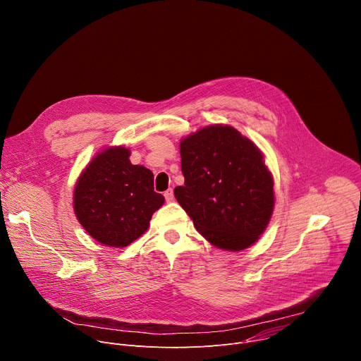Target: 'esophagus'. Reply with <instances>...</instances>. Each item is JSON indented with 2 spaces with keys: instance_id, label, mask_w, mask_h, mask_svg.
Masks as SVG:
<instances>
[{
  "instance_id": "34e87169",
  "label": "esophagus",
  "mask_w": 361,
  "mask_h": 361,
  "mask_svg": "<svg viewBox=\"0 0 361 361\" xmlns=\"http://www.w3.org/2000/svg\"><path fill=\"white\" fill-rule=\"evenodd\" d=\"M164 197H166V200H167L169 202L173 201V200H174V192H173V190L169 188V190L164 192Z\"/></svg>"
}]
</instances>
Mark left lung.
<instances>
[{
    "mask_svg": "<svg viewBox=\"0 0 361 361\" xmlns=\"http://www.w3.org/2000/svg\"><path fill=\"white\" fill-rule=\"evenodd\" d=\"M184 185L174 195L214 247L241 251L267 228L274 180L264 154L231 126L214 124L180 140Z\"/></svg>",
    "mask_w": 361,
    "mask_h": 361,
    "instance_id": "left-lung-1",
    "label": "left lung"
}]
</instances>
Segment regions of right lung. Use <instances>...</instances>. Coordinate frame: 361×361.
Segmentation results:
<instances>
[{
  "label": "right lung",
  "mask_w": 361,
  "mask_h": 361,
  "mask_svg": "<svg viewBox=\"0 0 361 361\" xmlns=\"http://www.w3.org/2000/svg\"><path fill=\"white\" fill-rule=\"evenodd\" d=\"M130 154L124 145L101 149L74 187L73 205L78 223L94 240L116 248L141 237L166 201L154 191L152 173L131 164Z\"/></svg>",
  "instance_id": "1"
}]
</instances>
